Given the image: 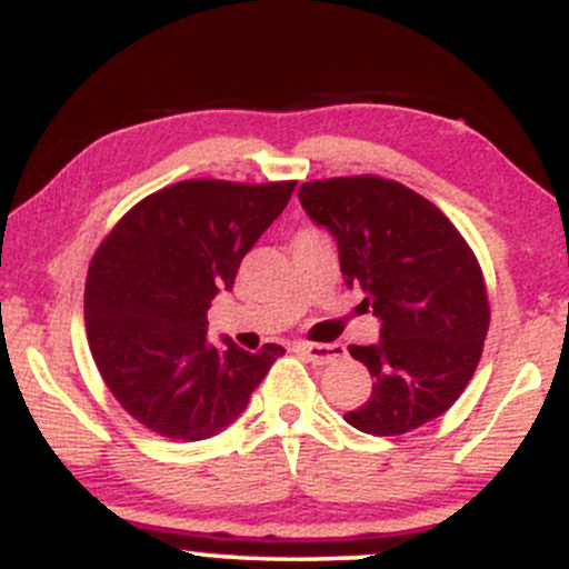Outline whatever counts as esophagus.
Returning a JSON list of instances; mask_svg holds the SVG:
<instances>
[{
  "label": "esophagus",
  "instance_id": "34e87169",
  "mask_svg": "<svg viewBox=\"0 0 569 569\" xmlns=\"http://www.w3.org/2000/svg\"><path fill=\"white\" fill-rule=\"evenodd\" d=\"M292 352L306 357L315 366H328V362L338 360V357L347 355V349L341 343H311V341H296L292 343Z\"/></svg>",
  "mask_w": 569,
  "mask_h": 569
}]
</instances>
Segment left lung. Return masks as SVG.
I'll return each instance as SVG.
<instances>
[{
	"mask_svg": "<svg viewBox=\"0 0 569 569\" xmlns=\"http://www.w3.org/2000/svg\"><path fill=\"white\" fill-rule=\"evenodd\" d=\"M303 209L338 241L341 273L381 319L379 343L349 347L373 389L347 422L403 436L440 417L473 379L489 330L476 252L432 201L376 174L303 182Z\"/></svg>",
	"mask_w": 569,
	"mask_h": 569,
	"instance_id": "obj_1",
	"label": "left lung"
}]
</instances>
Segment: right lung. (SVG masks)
<instances>
[{
    "label": "right lung",
    "instance_id": "obj_1",
    "mask_svg": "<svg viewBox=\"0 0 569 569\" xmlns=\"http://www.w3.org/2000/svg\"><path fill=\"white\" fill-rule=\"evenodd\" d=\"M296 180H182L120 217L86 277V333L120 406L171 440L217 436L247 408L284 352L258 355L207 336V309L231 290L241 258L282 214Z\"/></svg>",
    "mask_w": 569,
    "mask_h": 569
}]
</instances>
